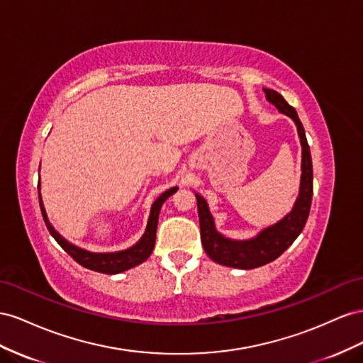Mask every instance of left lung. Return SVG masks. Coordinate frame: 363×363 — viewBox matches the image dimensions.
Returning <instances> with one entry per match:
<instances>
[{"label": "left lung", "mask_w": 363, "mask_h": 363, "mask_svg": "<svg viewBox=\"0 0 363 363\" xmlns=\"http://www.w3.org/2000/svg\"><path fill=\"white\" fill-rule=\"evenodd\" d=\"M266 99L277 106L279 112L291 117L296 128L298 135L303 146V164H301V187H299L298 199L294 210L289 213L283 220H279L274 226H269L251 240H231L216 231L213 216L210 214L208 205H206L202 196L196 194L199 211L201 225V240L205 252L208 254L213 262L237 269H254L274 262L281 255L289 246H291L296 237L301 234L307 222L312 205L313 196V167L312 157H310V147L306 138V132L301 120L298 118L295 108H292L284 100L281 94L274 89H264Z\"/></svg>", "instance_id": "1"}]
</instances>
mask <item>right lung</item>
Instances as JSON below:
<instances>
[{
    "label": "right lung",
    "mask_w": 363,
    "mask_h": 363,
    "mask_svg": "<svg viewBox=\"0 0 363 363\" xmlns=\"http://www.w3.org/2000/svg\"><path fill=\"white\" fill-rule=\"evenodd\" d=\"M39 189V184H38ZM178 187H173L167 191H164L160 198L153 202L152 210H150V217L147 222L146 233L140 239L137 245H133L129 250H124L120 252H109V254H94L82 250V247H77L74 245L68 243L64 237H62L59 233L55 231V228L51 226V223L47 219L45 208L43 205V199H40V193H39V205H40V211H43L44 222L48 228L50 234L55 237V240L60 245L62 250H64L67 254L72 257V260H76L80 266H84L86 269H91V271L101 272V274H120L123 271H128V269L137 266L143 262H146L149 255L152 254L153 247H155V239H157V226H158V216L161 211V206L165 202V199L172 196Z\"/></svg>",
    "instance_id": "obj_1"
}]
</instances>
